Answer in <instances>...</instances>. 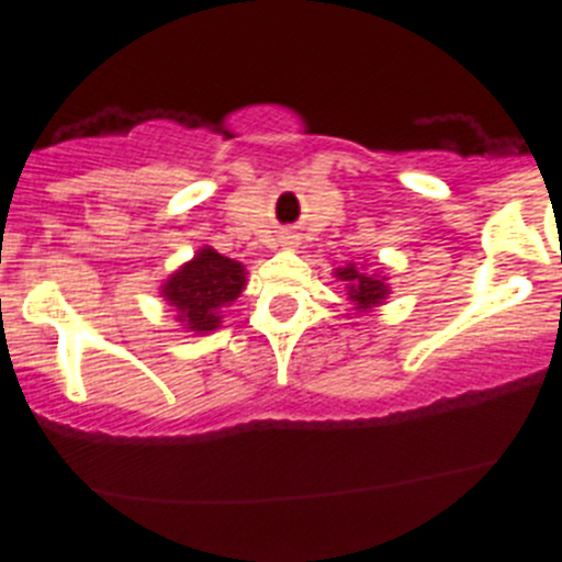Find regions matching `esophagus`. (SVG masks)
Here are the masks:
<instances>
[{
  "label": "esophagus",
  "instance_id": "1",
  "mask_svg": "<svg viewBox=\"0 0 562 562\" xmlns=\"http://www.w3.org/2000/svg\"><path fill=\"white\" fill-rule=\"evenodd\" d=\"M284 241H286V245H295V236H290V233H286Z\"/></svg>",
  "mask_w": 562,
  "mask_h": 562
}]
</instances>
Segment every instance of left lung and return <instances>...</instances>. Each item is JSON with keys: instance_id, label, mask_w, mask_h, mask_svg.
I'll return each mask as SVG.
<instances>
[{"instance_id": "1", "label": "left lung", "mask_w": 562, "mask_h": 562, "mask_svg": "<svg viewBox=\"0 0 562 562\" xmlns=\"http://www.w3.org/2000/svg\"><path fill=\"white\" fill-rule=\"evenodd\" d=\"M335 278L342 281L346 286V297L351 301V310L357 315H366V312H374L376 306H382L391 295V284L385 272L369 270V265L362 261H349V265L335 267Z\"/></svg>"}]
</instances>
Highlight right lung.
I'll return each mask as SVG.
<instances>
[{
    "mask_svg": "<svg viewBox=\"0 0 562 562\" xmlns=\"http://www.w3.org/2000/svg\"><path fill=\"white\" fill-rule=\"evenodd\" d=\"M245 286V265L205 245L162 281L160 297L177 312V324L182 329L211 335L222 326V310L231 306Z\"/></svg>",
    "mask_w": 562,
    "mask_h": 562,
    "instance_id": "right-lung-1",
    "label": "right lung"
}]
</instances>
